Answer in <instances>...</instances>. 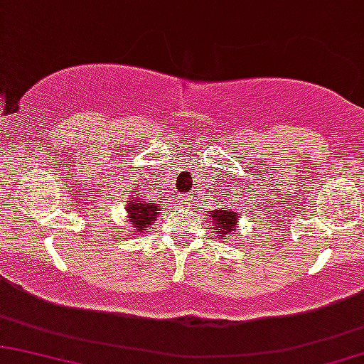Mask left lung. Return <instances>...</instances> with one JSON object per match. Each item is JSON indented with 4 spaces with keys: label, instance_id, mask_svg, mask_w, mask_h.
I'll return each instance as SVG.
<instances>
[{
    "label": "left lung",
    "instance_id": "obj_1",
    "mask_svg": "<svg viewBox=\"0 0 364 364\" xmlns=\"http://www.w3.org/2000/svg\"><path fill=\"white\" fill-rule=\"evenodd\" d=\"M225 203H227V201H225ZM225 203L220 205L222 208H216L208 215V216H211V220H213L215 228L220 230V233H222L220 237L230 235V232H233V230H235L238 213H240V211L232 210V206H228ZM230 205H232V203H230Z\"/></svg>",
    "mask_w": 364,
    "mask_h": 364
}]
</instances>
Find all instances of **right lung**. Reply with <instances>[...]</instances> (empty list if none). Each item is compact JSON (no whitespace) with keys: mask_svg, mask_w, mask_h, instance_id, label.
I'll return each instance as SVG.
<instances>
[{"mask_svg":"<svg viewBox=\"0 0 364 364\" xmlns=\"http://www.w3.org/2000/svg\"><path fill=\"white\" fill-rule=\"evenodd\" d=\"M129 200H131V203L127 205V213L136 232H142V230L148 228L156 220V216L163 211L161 206L148 203V201H141V198H137L136 195H132Z\"/></svg>","mask_w":364,"mask_h":364,"instance_id":"right-lung-1","label":"right lung"}]
</instances>
